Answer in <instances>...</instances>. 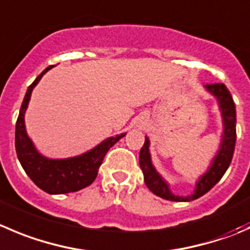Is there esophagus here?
<instances>
[{"instance_id": "esophagus-1", "label": "esophagus", "mask_w": 250, "mask_h": 250, "mask_svg": "<svg viewBox=\"0 0 250 250\" xmlns=\"http://www.w3.org/2000/svg\"><path fill=\"white\" fill-rule=\"evenodd\" d=\"M139 125H145V120H144V117H142V120H140Z\"/></svg>"}]
</instances>
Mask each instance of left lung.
<instances>
[{"label":"left lung","instance_id":"left-lung-1","mask_svg":"<svg viewBox=\"0 0 250 250\" xmlns=\"http://www.w3.org/2000/svg\"><path fill=\"white\" fill-rule=\"evenodd\" d=\"M208 93L215 96L219 104L222 116V134L219 150L212 157L207 171L195 182L194 190L189 195L174 194L171 190L169 183L156 171L150 154V140L145 135V142L139 152V165L144 174V182L149 190L162 199L171 202H190L203 197L212 187L222 178L232 161L236 145V105L233 103L231 93L225 84H209L205 85Z\"/></svg>","mask_w":250,"mask_h":250}]
</instances>
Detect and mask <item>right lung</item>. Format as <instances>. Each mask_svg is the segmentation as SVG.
I'll return each mask as SVG.
<instances>
[{"label": "right lung", "instance_id": "right-lung-1", "mask_svg": "<svg viewBox=\"0 0 250 250\" xmlns=\"http://www.w3.org/2000/svg\"><path fill=\"white\" fill-rule=\"evenodd\" d=\"M51 68L52 66L42 71L26 90L16 123V151L25 173L40 189L48 194H66L78 192L95 181L99 167L103 164L105 155L127 133L106 138L100 144L78 156L50 159L40 154L26 133L24 117L33 89L38 85L43 74Z\"/></svg>", "mask_w": 250, "mask_h": 250}]
</instances>
